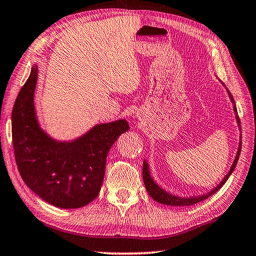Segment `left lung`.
I'll return each instance as SVG.
<instances>
[{
	"label": "left lung",
	"mask_w": 256,
	"mask_h": 256,
	"mask_svg": "<svg viewBox=\"0 0 256 256\" xmlns=\"http://www.w3.org/2000/svg\"><path fill=\"white\" fill-rule=\"evenodd\" d=\"M223 86L226 87V85H224V84H223ZM226 90L228 92V98H230L232 104H234V115H236V120H237L238 128L240 130V138H239L238 150H237V154H236V158L234 160V163H232L230 170H228V172L226 174V177H224L222 180L220 182V184L217 185V186H215V188H214L212 190H209L208 193L201 194V196H174V194H171L169 192H166V190H163L161 186H160L158 182H156L154 179H152V177L150 176V163H148L146 160H144V168H142L144 182V186H146L147 192L150 193V196L155 201L160 202V204H166V206H190V204H198V202H200L202 200L207 199V198L210 196L212 194L216 193L217 190H218L224 184H226V180L228 179V177H230L231 174L234 172V168H236V166H237V162H238V158H239V155H240V150H242V126H240V120H239V117H238L237 106H236L234 96H232L231 93H230V90H228L226 87Z\"/></svg>",
	"instance_id": "1"
}]
</instances>
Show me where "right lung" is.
<instances>
[{
  "instance_id": "right-lung-1",
  "label": "right lung",
  "mask_w": 256,
  "mask_h": 256,
  "mask_svg": "<svg viewBox=\"0 0 256 256\" xmlns=\"http://www.w3.org/2000/svg\"><path fill=\"white\" fill-rule=\"evenodd\" d=\"M38 66L14 102L11 125L14 158L22 180L55 207L80 208L98 196L110 148L128 128L125 120L94 125L74 140H56L41 128L34 104Z\"/></svg>"
}]
</instances>
